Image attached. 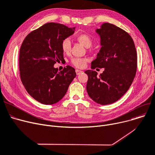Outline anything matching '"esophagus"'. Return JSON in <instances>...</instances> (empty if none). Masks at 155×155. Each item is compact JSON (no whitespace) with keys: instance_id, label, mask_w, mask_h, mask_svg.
<instances>
[{"instance_id":"34e87169","label":"esophagus","mask_w":155,"mask_h":155,"mask_svg":"<svg viewBox=\"0 0 155 155\" xmlns=\"http://www.w3.org/2000/svg\"><path fill=\"white\" fill-rule=\"evenodd\" d=\"M75 71H76V73H77V75H78L81 74V73H83V71H82V70H78V69H77V70H75Z\"/></svg>"}]
</instances>
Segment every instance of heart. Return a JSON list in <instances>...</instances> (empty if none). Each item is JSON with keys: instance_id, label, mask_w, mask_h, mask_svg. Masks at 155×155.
<instances>
[{"instance_id": "obj_1", "label": "heart", "mask_w": 155, "mask_h": 155, "mask_svg": "<svg viewBox=\"0 0 155 155\" xmlns=\"http://www.w3.org/2000/svg\"><path fill=\"white\" fill-rule=\"evenodd\" d=\"M77 39L78 41L84 45L85 48H90L92 43L93 40L92 38L87 34H80L77 35ZM62 51L64 53H68L71 50V41L69 38H65L64 39L61 44ZM87 61V60L85 58H73L71 59V62L73 65H74L75 67L77 68H82L84 67Z\"/></svg>"}]
</instances>
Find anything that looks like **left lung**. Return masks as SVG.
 Returning <instances> with one entry per match:
<instances>
[{
	"instance_id": "8db88e82",
	"label": "left lung",
	"mask_w": 155,
	"mask_h": 155,
	"mask_svg": "<svg viewBox=\"0 0 155 155\" xmlns=\"http://www.w3.org/2000/svg\"><path fill=\"white\" fill-rule=\"evenodd\" d=\"M96 32L102 47L91 68H104V71L99 76L95 71H85L86 88L94 102L107 105L118 101L132 84L137 70V53L131 36L114 24L104 23Z\"/></svg>"
}]
</instances>
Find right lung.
Listing matches in <instances>:
<instances>
[{"label": "right lung", "instance_id": "obj_1", "mask_svg": "<svg viewBox=\"0 0 155 155\" xmlns=\"http://www.w3.org/2000/svg\"><path fill=\"white\" fill-rule=\"evenodd\" d=\"M75 28L49 22L31 32L19 51L20 77L28 94L39 102L51 105L66 94L76 77L73 67L58 71L54 64L64 60L61 44L72 35Z\"/></svg>", "mask_w": 155, "mask_h": 155}]
</instances>
